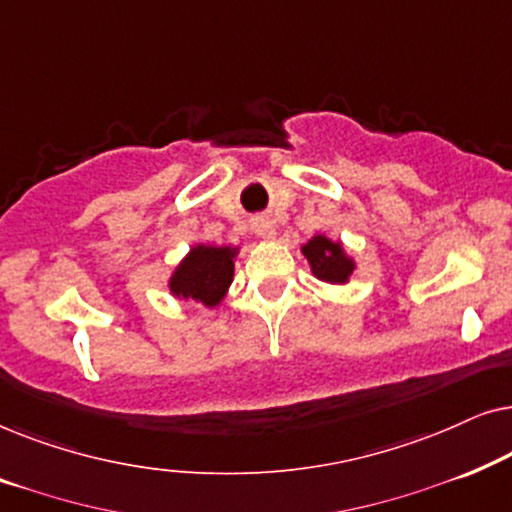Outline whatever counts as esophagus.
<instances>
[{
  "label": "esophagus",
  "instance_id": "esophagus-1",
  "mask_svg": "<svg viewBox=\"0 0 512 512\" xmlns=\"http://www.w3.org/2000/svg\"><path fill=\"white\" fill-rule=\"evenodd\" d=\"M254 233L261 235V237L272 235V223L268 219H256L254 221Z\"/></svg>",
  "mask_w": 512,
  "mask_h": 512
}]
</instances>
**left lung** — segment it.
<instances>
[{
  "label": "left lung",
  "instance_id": "obj_1",
  "mask_svg": "<svg viewBox=\"0 0 512 512\" xmlns=\"http://www.w3.org/2000/svg\"><path fill=\"white\" fill-rule=\"evenodd\" d=\"M303 254L310 261L314 275L328 284H345L354 270V263L345 256L340 244L324 235L312 237L303 247Z\"/></svg>",
  "mask_w": 512,
  "mask_h": 512
}]
</instances>
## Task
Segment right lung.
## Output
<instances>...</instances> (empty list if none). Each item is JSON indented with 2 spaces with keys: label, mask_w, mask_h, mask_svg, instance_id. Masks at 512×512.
Instances as JSON below:
<instances>
[{
  "label": "right lung",
  "mask_w": 512,
  "mask_h": 512,
  "mask_svg": "<svg viewBox=\"0 0 512 512\" xmlns=\"http://www.w3.org/2000/svg\"><path fill=\"white\" fill-rule=\"evenodd\" d=\"M235 249L193 247L170 279V289L179 298H193L207 307L221 303L223 293L233 282Z\"/></svg>",
  "instance_id": "obj_1"
}]
</instances>
